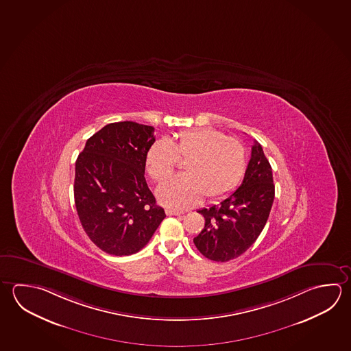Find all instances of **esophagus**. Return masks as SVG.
Masks as SVG:
<instances>
[{"label":"esophagus","instance_id":"obj_1","mask_svg":"<svg viewBox=\"0 0 351 351\" xmlns=\"http://www.w3.org/2000/svg\"><path fill=\"white\" fill-rule=\"evenodd\" d=\"M166 214L167 215H182V214H184V211L172 209V208H167Z\"/></svg>","mask_w":351,"mask_h":351}]
</instances>
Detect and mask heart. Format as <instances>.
Instances as JSON below:
<instances>
[{
  "label": "heart",
  "instance_id": "b5f03b06",
  "mask_svg": "<svg viewBox=\"0 0 351 351\" xmlns=\"http://www.w3.org/2000/svg\"><path fill=\"white\" fill-rule=\"evenodd\" d=\"M179 157L189 158L186 174L162 182L157 195L163 204L180 209L197 204L203 195L209 199L228 195L240 183L247 165L241 141L226 137L215 128H199L179 132L176 141H156L147 152V172L160 180L173 172Z\"/></svg>",
  "mask_w": 351,
  "mask_h": 351
}]
</instances>
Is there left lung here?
<instances>
[{"mask_svg": "<svg viewBox=\"0 0 351 351\" xmlns=\"http://www.w3.org/2000/svg\"><path fill=\"white\" fill-rule=\"evenodd\" d=\"M272 168L255 141L243 183L219 204L198 210L204 229L194 237L202 255L226 262L243 255L261 234L274 204Z\"/></svg>", "mask_w": 351, "mask_h": 351, "instance_id": "1", "label": "left lung"}]
</instances>
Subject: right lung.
Segmentation results:
<instances>
[{"label": "right lung", "mask_w": 351, "mask_h": 351, "mask_svg": "<svg viewBox=\"0 0 351 351\" xmlns=\"http://www.w3.org/2000/svg\"><path fill=\"white\" fill-rule=\"evenodd\" d=\"M154 128L108 123L93 134L75 162L74 200L84 231L106 254L128 256L151 240L166 217L145 178Z\"/></svg>", "instance_id": "add662e5"}]
</instances>
